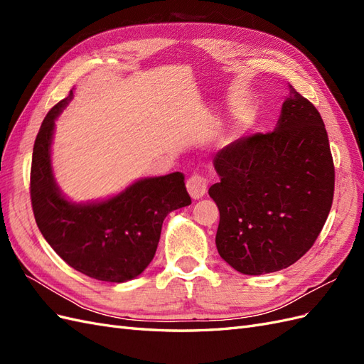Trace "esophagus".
<instances>
[{
    "label": "esophagus",
    "mask_w": 364,
    "mask_h": 364,
    "mask_svg": "<svg viewBox=\"0 0 364 364\" xmlns=\"http://www.w3.org/2000/svg\"><path fill=\"white\" fill-rule=\"evenodd\" d=\"M208 188V181L200 174H193L191 178L186 181V190H188L191 199L197 200L202 199V197L206 194Z\"/></svg>",
    "instance_id": "34e87169"
}]
</instances>
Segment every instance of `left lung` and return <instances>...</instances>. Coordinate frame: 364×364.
<instances>
[{"label":"left lung","instance_id":"obj_1","mask_svg":"<svg viewBox=\"0 0 364 364\" xmlns=\"http://www.w3.org/2000/svg\"><path fill=\"white\" fill-rule=\"evenodd\" d=\"M214 167L215 245L230 267L257 277L310 250L333 205L334 162L323 119L305 97L291 87L274 130L237 139Z\"/></svg>","mask_w":364,"mask_h":364}]
</instances>
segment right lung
Wrapping results in <instances>:
<instances>
[{
	"label": "right lung",
	"instance_id": "add662e5",
	"mask_svg": "<svg viewBox=\"0 0 364 364\" xmlns=\"http://www.w3.org/2000/svg\"><path fill=\"white\" fill-rule=\"evenodd\" d=\"M73 100V91L43 118L33 147L30 196L33 214L47 243L86 277L126 282L147 269L156 253L164 218L188 206L183 174L138 179L105 200L75 203L54 179L51 144L56 118Z\"/></svg>",
	"mask_w": 364,
	"mask_h": 364
}]
</instances>
